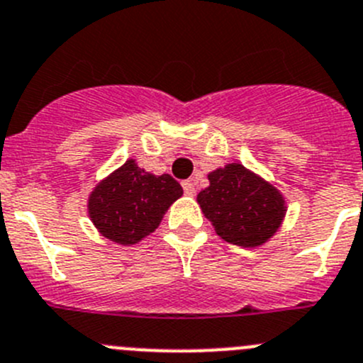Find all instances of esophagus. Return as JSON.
<instances>
[{
    "mask_svg": "<svg viewBox=\"0 0 363 363\" xmlns=\"http://www.w3.org/2000/svg\"><path fill=\"white\" fill-rule=\"evenodd\" d=\"M182 188H184V193L188 196H195L196 188H195V182L193 181H184L182 182Z\"/></svg>",
    "mask_w": 363,
    "mask_h": 363,
    "instance_id": "34e87169",
    "label": "esophagus"
}]
</instances>
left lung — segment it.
<instances>
[{
  "label": "left lung",
  "mask_w": 363,
  "mask_h": 363,
  "mask_svg": "<svg viewBox=\"0 0 363 363\" xmlns=\"http://www.w3.org/2000/svg\"><path fill=\"white\" fill-rule=\"evenodd\" d=\"M207 179L209 186L196 195V202L223 241L257 248L280 230L287 200L273 182L241 163H227Z\"/></svg>",
  "instance_id": "8db88e82"
}]
</instances>
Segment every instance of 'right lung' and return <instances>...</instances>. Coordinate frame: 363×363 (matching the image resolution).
Here are the masks:
<instances>
[{"label":"right lung","instance_id":"obj_1","mask_svg":"<svg viewBox=\"0 0 363 363\" xmlns=\"http://www.w3.org/2000/svg\"><path fill=\"white\" fill-rule=\"evenodd\" d=\"M181 196V184L172 175L150 174L128 160L94 186L86 213L103 238L131 246L152 234Z\"/></svg>","mask_w":363,"mask_h":363}]
</instances>
